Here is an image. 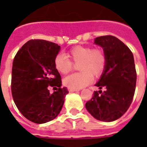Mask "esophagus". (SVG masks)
I'll return each instance as SVG.
<instances>
[{
    "instance_id": "obj_1",
    "label": "esophagus",
    "mask_w": 147,
    "mask_h": 147,
    "mask_svg": "<svg viewBox=\"0 0 147 147\" xmlns=\"http://www.w3.org/2000/svg\"><path fill=\"white\" fill-rule=\"evenodd\" d=\"M68 90H69V92H78V91H79L78 89H75V88H69V87H68Z\"/></svg>"
}]
</instances>
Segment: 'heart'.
<instances>
[{"label": "heart", "instance_id": "obj_1", "mask_svg": "<svg viewBox=\"0 0 147 147\" xmlns=\"http://www.w3.org/2000/svg\"><path fill=\"white\" fill-rule=\"evenodd\" d=\"M67 56L59 53L54 58V66L62 75L71 72L74 64H78L79 72L71 74L64 78L63 82L67 87L78 89L88 85L92 81L93 76L98 78L102 75L107 65L105 52L100 48L89 47H76L69 49Z\"/></svg>", "mask_w": 147, "mask_h": 147}]
</instances>
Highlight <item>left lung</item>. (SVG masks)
Masks as SVG:
<instances>
[{
  "label": "left lung",
  "mask_w": 147,
  "mask_h": 147,
  "mask_svg": "<svg viewBox=\"0 0 147 147\" xmlns=\"http://www.w3.org/2000/svg\"><path fill=\"white\" fill-rule=\"evenodd\" d=\"M94 43L100 46L105 52L107 65L95 85L100 91L94 92L85 107L97 120L114 121L125 114L134 95L137 71L134 55L122 41L114 36L97 37Z\"/></svg>",
  "instance_id": "1"
}]
</instances>
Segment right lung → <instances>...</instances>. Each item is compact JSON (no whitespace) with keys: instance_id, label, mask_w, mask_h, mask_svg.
<instances>
[{"instance_id":"obj_1","label":"right lung","mask_w":147,"mask_h":147,"mask_svg":"<svg viewBox=\"0 0 147 147\" xmlns=\"http://www.w3.org/2000/svg\"><path fill=\"white\" fill-rule=\"evenodd\" d=\"M60 46L43 40H30L20 48L13 62L11 92L16 106L29 121L44 123L55 119L69 92L62 88L54 66ZM56 92L51 94L48 87Z\"/></svg>"}]
</instances>
